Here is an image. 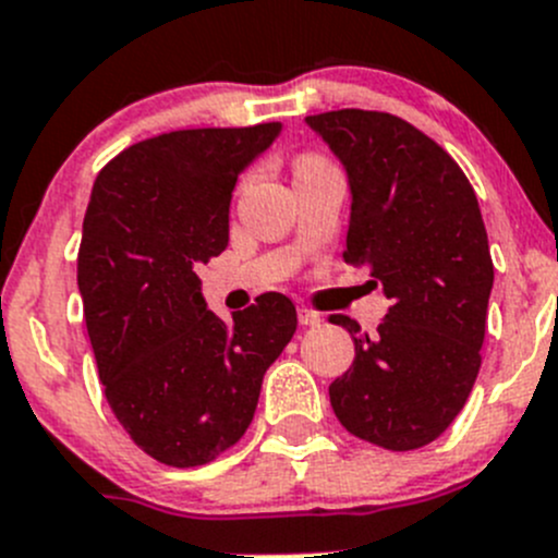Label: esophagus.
Instances as JSON below:
<instances>
[{"instance_id":"obj_1","label":"esophagus","mask_w":558,"mask_h":558,"mask_svg":"<svg viewBox=\"0 0 558 558\" xmlns=\"http://www.w3.org/2000/svg\"><path fill=\"white\" fill-rule=\"evenodd\" d=\"M299 323L301 326H320L323 317L315 310H310V306H299Z\"/></svg>"}]
</instances>
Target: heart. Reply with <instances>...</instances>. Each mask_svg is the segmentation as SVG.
<instances>
[{
  "label": "heart",
  "mask_w": 558,
  "mask_h": 558,
  "mask_svg": "<svg viewBox=\"0 0 558 558\" xmlns=\"http://www.w3.org/2000/svg\"><path fill=\"white\" fill-rule=\"evenodd\" d=\"M320 167H328V161L323 156H317V153H301V156L295 158V174L312 172V169Z\"/></svg>",
  "instance_id": "obj_1"
}]
</instances>
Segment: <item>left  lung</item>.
<instances>
[{"label": "left lung", "mask_w": 558, "mask_h": 558, "mask_svg": "<svg viewBox=\"0 0 558 558\" xmlns=\"http://www.w3.org/2000/svg\"><path fill=\"white\" fill-rule=\"evenodd\" d=\"M348 169L344 263L391 299L375 333L348 315L353 367L328 386L342 427L391 452L435 441L474 389L493 259L469 178L438 142L389 111L306 117Z\"/></svg>", "instance_id": "8db88e82"}]
</instances>
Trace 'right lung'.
Segmentation results:
<instances>
[{"mask_svg": "<svg viewBox=\"0 0 558 558\" xmlns=\"http://www.w3.org/2000/svg\"><path fill=\"white\" fill-rule=\"evenodd\" d=\"M279 123L136 142L100 169L78 246V293L106 400L131 441L172 469L241 441L263 375L293 339L288 295L221 320L196 270L230 241L235 180Z\"/></svg>", "mask_w": 558, "mask_h": 558, "instance_id": "1", "label": "right lung"}]
</instances>
